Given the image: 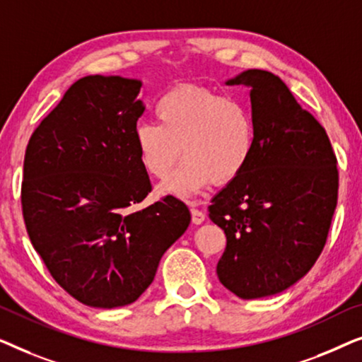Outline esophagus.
I'll return each mask as SVG.
<instances>
[{
  "instance_id": "obj_1",
  "label": "esophagus",
  "mask_w": 362,
  "mask_h": 362,
  "mask_svg": "<svg viewBox=\"0 0 362 362\" xmlns=\"http://www.w3.org/2000/svg\"><path fill=\"white\" fill-rule=\"evenodd\" d=\"M191 219H192V224L199 226V224H202V222H204L206 214L202 211L196 209V207H192V209H191Z\"/></svg>"
}]
</instances>
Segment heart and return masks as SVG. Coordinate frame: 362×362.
Instances as JSON below:
<instances>
[{
	"mask_svg": "<svg viewBox=\"0 0 362 362\" xmlns=\"http://www.w3.org/2000/svg\"><path fill=\"white\" fill-rule=\"evenodd\" d=\"M158 123L141 122L133 140L138 161L153 177L168 175L158 191L181 199L194 196L212 181L227 185L239 177L255 153L257 122L242 98L211 88L177 86L156 102Z\"/></svg>",
	"mask_w": 362,
	"mask_h": 362,
	"instance_id": "b5f03b06",
	"label": "heart"
}]
</instances>
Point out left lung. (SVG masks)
<instances>
[{
    "instance_id": "1",
    "label": "left lung",
    "mask_w": 362,
    "mask_h": 362,
    "mask_svg": "<svg viewBox=\"0 0 362 362\" xmlns=\"http://www.w3.org/2000/svg\"><path fill=\"white\" fill-rule=\"evenodd\" d=\"M226 83L250 87L257 146L209 206L227 237L217 276L242 300L264 298L290 288L318 260L338 202V168L325 128L280 77L249 69Z\"/></svg>"
}]
</instances>
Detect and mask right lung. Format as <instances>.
I'll return each instance as SVG.
<instances>
[{
    "instance_id": "1",
    "label": "right lung",
    "mask_w": 362,
    "mask_h": 362,
    "mask_svg": "<svg viewBox=\"0 0 362 362\" xmlns=\"http://www.w3.org/2000/svg\"><path fill=\"white\" fill-rule=\"evenodd\" d=\"M141 82L87 76L39 123L24 156L21 204L31 244L69 295L118 308L151 285L165 252L191 222L173 196L136 209L151 192L135 132Z\"/></svg>"
}]
</instances>
